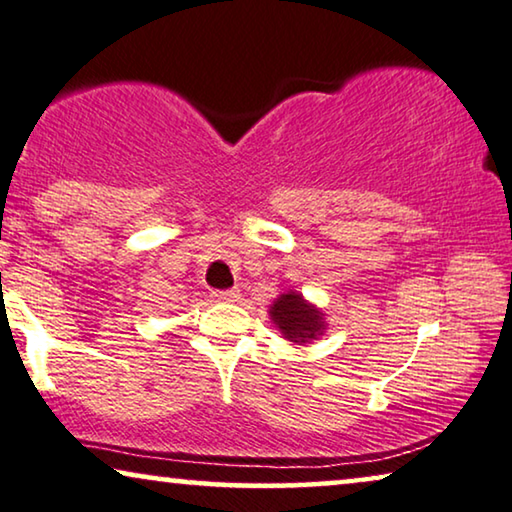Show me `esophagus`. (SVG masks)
<instances>
[{"label":"esophagus","instance_id":"34e87169","mask_svg":"<svg viewBox=\"0 0 512 512\" xmlns=\"http://www.w3.org/2000/svg\"><path fill=\"white\" fill-rule=\"evenodd\" d=\"M212 298L217 302H235L238 300V291H214Z\"/></svg>","mask_w":512,"mask_h":512}]
</instances>
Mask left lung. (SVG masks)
<instances>
[{
    "label": "left lung",
    "instance_id": "1",
    "mask_svg": "<svg viewBox=\"0 0 512 512\" xmlns=\"http://www.w3.org/2000/svg\"><path fill=\"white\" fill-rule=\"evenodd\" d=\"M270 316L277 328L284 332L286 339L291 342H309L318 332L323 330V316L321 311L307 305L298 293H286L274 302L270 309Z\"/></svg>",
    "mask_w": 512,
    "mask_h": 512
}]
</instances>
